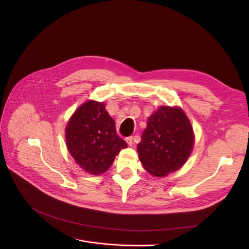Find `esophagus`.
Returning <instances> with one entry per match:
<instances>
[{"label":"esophagus","mask_w":249,"mask_h":249,"mask_svg":"<svg viewBox=\"0 0 249 249\" xmlns=\"http://www.w3.org/2000/svg\"><path fill=\"white\" fill-rule=\"evenodd\" d=\"M126 142L129 146H132L133 144V136H129L126 138Z\"/></svg>","instance_id":"obj_1"}]
</instances>
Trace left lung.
I'll return each instance as SVG.
<instances>
[{
	"label": "left lung",
	"instance_id": "left-lung-1",
	"mask_svg": "<svg viewBox=\"0 0 249 249\" xmlns=\"http://www.w3.org/2000/svg\"><path fill=\"white\" fill-rule=\"evenodd\" d=\"M194 132L187 115L178 107L161 106L147 120L137 145L146 171L164 177L184 165L194 147Z\"/></svg>",
	"mask_w": 249,
	"mask_h": 249
}]
</instances>
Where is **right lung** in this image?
<instances>
[{
	"label": "right lung",
	"mask_w": 249,
	"mask_h": 249,
	"mask_svg": "<svg viewBox=\"0 0 249 249\" xmlns=\"http://www.w3.org/2000/svg\"><path fill=\"white\" fill-rule=\"evenodd\" d=\"M65 139L74 161L90 175L107 172L127 143L117 135L115 122L104 103L88 101L78 108L65 128Z\"/></svg>",
	"instance_id": "obj_1"
}]
</instances>
